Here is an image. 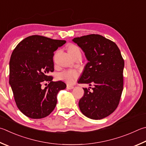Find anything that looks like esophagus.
Returning <instances> with one entry per match:
<instances>
[{
  "instance_id": "obj_1",
  "label": "esophagus",
  "mask_w": 146,
  "mask_h": 146,
  "mask_svg": "<svg viewBox=\"0 0 146 146\" xmlns=\"http://www.w3.org/2000/svg\"><path fill=\"white\" fill-rule=\"evenodd\" d=\"M74 88V86H71V85H67V89H72Z\"/></svg>"
}]
</instances>
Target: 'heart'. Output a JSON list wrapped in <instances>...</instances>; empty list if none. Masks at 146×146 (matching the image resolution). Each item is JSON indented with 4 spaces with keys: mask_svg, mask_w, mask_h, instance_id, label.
<instances>
[{
    "mask_svg": "<svg viewBox=\"0 0 146 146\" xmlns=\"http://www.w3.org/2000/svg\"><path fill=\"white\" fill-rule=\"evenodd\" d=\"M68 52L71 57L78 52H80L79 48L74 45V44H71L68 46ZM79 76V73L77 71L73 70H64L57 74V77L60 80L64 81L68 84H74L77 80Z\"/></svg>",
    "mask_w": 146,
    "mask_h": 146,
    "instance_id": "heart-1",
    "label": "heart"
}]
</instances>
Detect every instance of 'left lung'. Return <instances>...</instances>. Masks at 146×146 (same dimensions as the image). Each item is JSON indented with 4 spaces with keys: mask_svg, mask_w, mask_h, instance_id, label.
<instances>
[{
    "mask_svg": "<svg viewBox=\"0 0 146 146\" xmlns=\"http://www.w3.org/2000/svg\"><path fill=\"white\" fill-rule=\"evenodd\" d=\"M73 41L89 61L78 83L94 86L91 91L83 88L79 108L90 119L105 118L117 108L123 90L124 62L120 50L114 42L99 34L75 38Z\"/></svg>",
    "mask_w": 146,
    "mask_h": 146,
    "instance_id": "obj_1",
    "label": "left lung"
}]
</instances>
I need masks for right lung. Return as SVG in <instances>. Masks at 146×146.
<instances>
[{
  "mask_svg": "<svg viewBox=\"0 0 146 146\" xmlns=\"http://www.w3.org/2000/svg\"><path fill=\"white\" fill-rule=\"evenodd\" d=\"M65 40L33 35L20 42L9 61V84L16 104L28 117L41 119L51 113L57 104V95L66 85L53 82L49 73L54 71V52L65 44ZM49 84L44 89L42 84Z\"/></svg>",
  "mask_w": 146,
  "mask_h": 146,
  "instance_id": "add662e5",
  "label": "right lung"
}]
</instances>
